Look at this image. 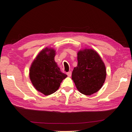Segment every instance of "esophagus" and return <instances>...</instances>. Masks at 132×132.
Wrapping results in <instances>:
<instances>
[{"label": "esophagus", "instance_id": "obj_1", "mask_svg": "<svg viewBox=\"0 0 132 132\" xmlns=\"http://www.w3.org/2000/svg\"><path fill=\"white\" fill-rule=\"evenodd\" d=\"M67 75H68V77H70L71 76V75H72V72H71V71H70V72H68L67 73Z\"/></svg>", "mask_w": 132, "mask_h": 132}]
</instances>
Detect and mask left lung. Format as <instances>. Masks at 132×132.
I'll return each instance as SVG.
<instances>
[{"mask_svg":"<svg viewBox=\"0 0 132 132\" xmlns=\"http://www.w3.org/2000/svg\"><path fill=\"white\" fill-rule=\"evenodd\" d=\"M78 65L73 68L72 79L80 93L90 96L96 93L104 84L105 64L97 52L85 48L77 53Z\"/></svg>","mask_w":132,"mask_h":132,"instance_id":"left-lung-1","label":"left lung"}]
</instances>
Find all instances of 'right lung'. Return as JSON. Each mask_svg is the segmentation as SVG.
<instances>
[{
	"label": "right lung",
	"mask_w": 132,
	"mask_h": 132,
	"mask_svg": "<svg viewBox=\"0 0 132 132\" xmlns=\"http://www.w3.org/2000/svg\"><path fill=\"white\" fill-rule=\"evenodd\" d=\"M55 55L54 48L46 47L39 52L30 67L29 75L32 85L45 96L56 92L62 80L67 77L55 62Z\"/></svg>",
	"instance_id": "obj_1"
}]
</instances>
